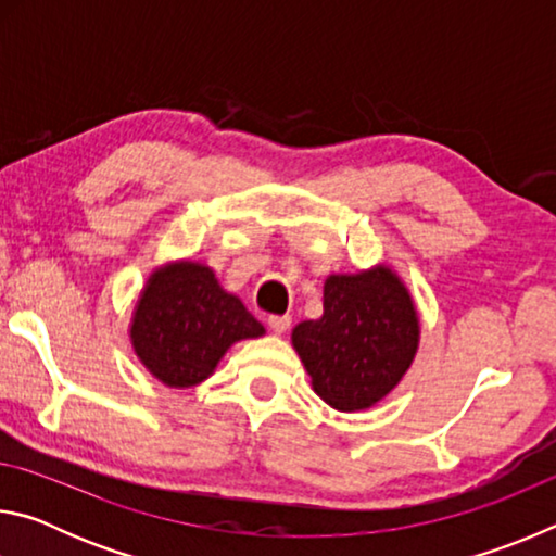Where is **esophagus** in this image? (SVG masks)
<instances>
[{
  "label": "esophagus",
  "mask_w": 556,
  "mask_h": 556,
  "mask_svg": "<svg viewBox=\"0 0 556 556\" xmlns=\"http://www.w3.org/2000/svg\"><path fill=\"white\" fill-rule=\"evenodd\" d=\"M267 326H269V331H275V333H287L289 331V326H291V318L289 316H269L267 318Z\"/></svg>",
  "instance_id": "obj_1"
}]
</instances>
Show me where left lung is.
<instances>
[{
	"label": "left lung",
	"instance_id": "left-lung-1",
	"mask_svg": "<svg viewBox=\"0 0 556 556\" xmlns=\"http://www.w3.org/2000/svg\"><path fill=\"white\" fill-rule=\"evenodd\" d=\"M318 397L357 412L380 402L402 380L419 343L409 291L388 267L333 275L324 287V316L291 333Z\"/></svg>",
	"mask_w": 556,
	"mask_h": 556
}]
</instances>
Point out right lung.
I'll list each match as a JSON object with an SVG mask.
<instances>
[{
	"label": "right lung",
	"mask_w": 556,
	"mask_h": 556,
	"mask_svg": "<svg viewBox=\"0 0 556 556\" xmlns=\"http://www.w3.org/2000/svg\"><path fill=\"white\" fill-rule=\"evenodd\" d=\"M262 333L242 301L225 294L213 271L195 262L152 275L129 331L139 361L168 388L203 382L235 341Z\"/></svg>",
	"instance_id": "add662e5"
}]
</instances>
